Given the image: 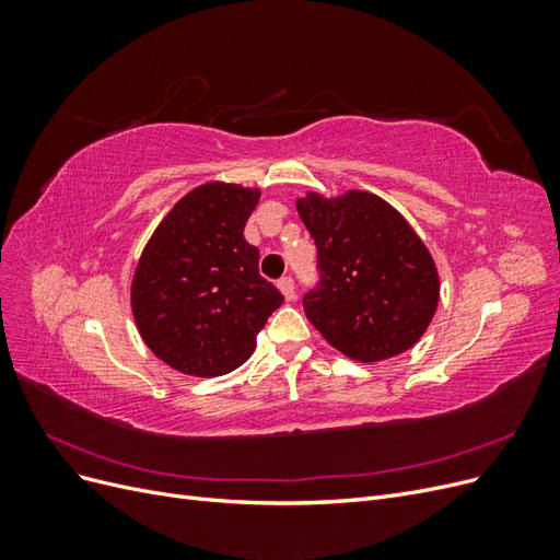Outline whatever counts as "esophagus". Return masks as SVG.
<instances>
[{"label": "esophagus", "instance_id": "obj_1", "mask_svg": "<svg viewBox=\"0 0 560 560\" xmlns=\"http://www.w3.org/2000/svg\"><path fill=\"white\" fill-rule=\"evenodd\" d=\"M278 287H280V292H282V296H284L287 301L294 299V280H292V278H280Z\"/></svg>", "mask_w": 560, "mask_h": 560}]
</instances>
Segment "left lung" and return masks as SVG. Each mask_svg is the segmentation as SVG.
Segmentation results:
<instances>
[{"label": "left lung", "instance_id": "left-lung-1", "mask_svg": "<svg viewBox=\"0 0 560 560\" xmlns=\"http://www.w3.org/2000/svg\"><path fill=\"white\" fill-rule=\"evenodd\" d=\"M299 217L317 245L319 284L303 311L325 341L354 362L413 348L439 303V273L411 224L376 194L308 191Z\"/></svg>", "mask_w": 560, "mask_h": 560}]
</instances>
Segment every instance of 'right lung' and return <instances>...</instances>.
Listing matches in <instances>:
<instances>
[{
	"instance_id": "1",
	"label": "right lung",
	"mask_w": 560,
	"mask_h": 560,
	"mask_svg": "<svg viewBox=\"0 0 560 560\" xmlns=\"http://www.w3.org/2000/svg\"><path fill=\"white\" fill-rule=\"evenodd\" d=\"M259 196L241 184H200L142 249L130 284L135 325L179 374L212 378L238 369L282 306L278 287L259 276V249L243 235Z\"/></svg>"
}]
</instances>
